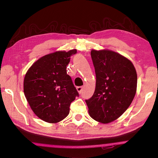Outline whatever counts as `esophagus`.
Listing matches in <instances>:
<instances>
[{
    "instance_id": "34e87169",
    "label": "esophagus",
    "mask_w": 158,
    "mask_h": 158,
    "mask_svg": "<svg viewBox=\"0 0 158 158\" xmlns=\"http://www.w3.org/2000/svg\"><path fill=\"white\" fill-rule=\"evenodd\" d=\"M76 89H77L78 92L79 94H81V93H82V90H83V87L82 86H78V87L76 88Z\"/></svg>"
}]
</instances>
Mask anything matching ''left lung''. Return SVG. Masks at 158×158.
Segmentation results:
<instances>
[{"instance_id": "1", "label": "left lung", "mask_w": 158, "mask_h": 158, "mask_svg": "<svg viewBox=\"0 0 158 158\" xmlns=\"http://www.w3.org/2000/svg\"><path fill=\"white\" fill-rule=\"evenodd\" d=\"M96 83L92 97L85 100L89 116L107 124L120 117L135 96L137 74L132 62L114 51H91Z\"/></svg>"}]
</instances>
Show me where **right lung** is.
I'll list each match as a JSON object with an SVG mask.
<instances>
[{
  "label": "right lung",
  "mask_w": 158,
  "mask_h": 158,
  "mask_svg": "<svg viewBox=\"0 0 158 158\" xmlns=\"http://www.w3.org/2000/svg\"><path fill=\"white\" fill-rule=\"evenodd\" d=\"M76 49L57 51L41 57L28 69L23 92L32 111L41 120L56 123L68 116L78 93L66 66Z\"/></svg>",
  "instance_id": "right-lung-1"
}]
</instances>
